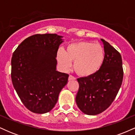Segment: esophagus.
Listing matches in <instances>:
<instances>
[{
    "instance_id": "obj_1",
    "label": "esophagus",
    "mask_w": 135,
    "mask_h": 135,
    "mask_svg": "<svg viewBox=\"0 0 135 135\" xmlns=\"http://www.w3.org/2000/svg\"><path fill=\"white\" fill-rule=\"evenodd\" d=\"M75 80V78L72 75H69V80Z\"/></svg>"
}]
</instances>
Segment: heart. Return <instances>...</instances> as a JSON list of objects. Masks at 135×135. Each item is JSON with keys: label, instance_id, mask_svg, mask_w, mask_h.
<instances>
[{"label": "heart", "instance_id": "heart-1", "mask_svg": "<svg viewBox=\"0 0 135 135\" xmlns=\"http://www.w3.org/2000/svg\"><path fill=\"white\" fill-rule=\"evenodd\" d=\"M56 59L63 70H68L74 61V69L79 75L90 77L102 68L105 60V51L100 44L88 41L76 42L68 45L65 51L59 49Z\"/></svg>", "mask_w": 135, "mask_h": 135}]
</instances>
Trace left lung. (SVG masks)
<instances>
[{"label": "left lung", "instance_id": "8db88e82", "mask_svg": "<svg viewBox=\"0 0 135 135\" xmlns=\"http://www.w3.org/2000/svg\"><path fill=\"white\" fill-rule=\"evenodd\" d=\"M104 46L105 60L102 68L90 77L77 79L79 89L75 98L84 114L95 115L112 104L121 86L123 79L120 53L108 42L101 39Z\"/></svg>", "mask_w": 135, "mask_h": 135}]
</instances>
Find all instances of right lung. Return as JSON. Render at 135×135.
<instances>
[{
    "label": "right lung",
    "instance_id": "right-lung-1",
    "mask_svg": "<svg viewBox=\"0 0 135 135\" xmlns=\"http://www.w3.org/2000/svg\"><path fill=\"white\" fill-rule=\"evenodd\" d=\"M63 37L36 34L25 39L13 52L11 79L23 105L31 112L45 114L57 103L69 75L56 70V53Z\"/></svg>",
    "mask_w": 135,
    "mask_h": 135
}]
</instances>
